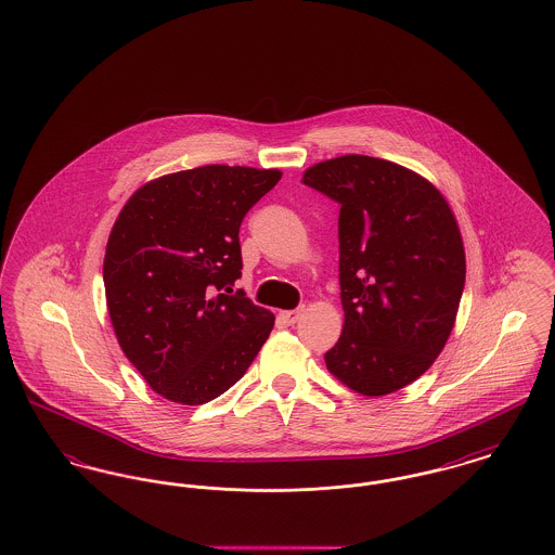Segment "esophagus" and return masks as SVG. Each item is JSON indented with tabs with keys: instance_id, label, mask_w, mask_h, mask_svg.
<instances>
[{
	"instance_id": "obj_1",
	"label": "esophagus",
	"mask_w": 555,
	"mask_h": 555,
	"mask_svg": "<svg viewBox=\"0 0 555 555\" xmlns=\"http://www.w3.org/2000/svg\"><path fill=\"white\" fill-rule=\"evenodd\" d=\"M299 317H301V308H299V310H285V312L279 314V318H281L287 326H293V324L299 320Z\"/></svg>"
}]
</instances>
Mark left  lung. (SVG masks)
<instances>
[{"mask_svg": "<svg viewBox=\"0 0 555 555\" xmlns=\"http://www.w3.org/2000/svg\"><path fill=\"white\" fill-rule=\"evenodd\" d=\"M341 204L344 333L328 372L366 397L396 393L439 358L455 324L466 254L443 193L389 159L349 154L301 179Z\"/></svg>", "mask_w": 555, "mask_h": 555, "instance_id": "left-lung-1", "label": "left lung"}]
</instances>
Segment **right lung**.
Wrapping results in <instances>:
<instances>
[{
  "label": "right lung",
  "instance_id": "add662e5",
  "mask_svg": "<svg viewBox=\"0 0 555 555\" xmlns=\"http://www.w3.org/2000/svg\"><path fill=\"white\" fill-rule=\"evenodd\" d=\"M281 177L199 166L139 186L118 214L104 258L107 314L125 356L164 399L202 405L222 396L268 339L274 314L233 285L241 220Z\"/></svg>",
  "mask_w": 555,
  "mask_h": 555
}]
</instances>
